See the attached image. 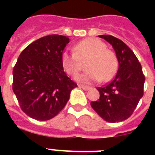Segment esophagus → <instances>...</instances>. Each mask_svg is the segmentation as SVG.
I'll return each mask as SVG.
<instances>
[{
  "mask_svg": "<svg viewBox=\"0 0 155 155\" xmlns=\"http://www.w3.org/2000/svg\"><path fill=\"white\" fill-rule=\"evenodd\" d=\"M78 86L80 88H81V89H83L84 91H89V90L91 89V88L89 87V86H87V85H83V84H79Z\"/></svg>",
  "mask_w": 155,
  "mask_h": 155,
  "instance_id": "obj_1",
  "label": "esophagus"
}]
</instances>
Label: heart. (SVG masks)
<instances>
[{"label":"heart","mask_w":155,"mask_h":155,"mask_svg":"<svg viewBox=\"0 0 155 155\" xmlns=\"http://www.w3.org/2000/svg\"><path fill=\"white\" fill-rule=\"evenodd\" d=\"M74 53L64 51L61 56L62 67L70 75L76 74L82 69V62H86L85 73L78 74L75 80L84 83L108 81L114 77L118 69L115 54L106 49L104 42L95 38H87L74 46Z\"/></svg>","instance_id":"obj_1"}]
</instances>
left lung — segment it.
Wrapping results in <instances>:
<instances>
[{"mask_svg": "<svg viewBox=\"0 0 155 155\" xmlns=\"http://www.w3.org/2000/svg\"><path fill=\"white\" fill-rule=\"evenodd\" d=\"M99 37L114 48L119 69L115 77L104 87L98 88L100 99L91 102V107L107 122L115 123L127 120L133 114L143 94L145 78L141 64L126 44L112 35Z\"/></svg>", "mask_w": 155, "mask_h": 155, "instance_id": "obj_1", "label": "left lung"}]
</instances>
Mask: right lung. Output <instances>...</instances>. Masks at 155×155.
<instances>
[{"instance_id":"1","label":"right lung","mask_w":155,"mask_h":155,"mask_svg":"<svg viewBox=\"0 0 155 155\" xmlns=\"http://www.w3.org/2000/svg\"><path fill=\"white\" fill-rule=\"evenodd\" d=\"M67 36L50 35L30 44L13 69L12 89L23 112L32 119L48 120L65 106L77 84L61 64Z\"/></svg>"}]
</instances>
